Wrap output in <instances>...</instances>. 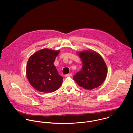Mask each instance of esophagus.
<instances>
[{
    "instance_id": "34e87169",
    "label": "esophagus",
    "mask_w": 133,
    "mask_h": 133,
    "mask_svg": "<svg viewBox=\"0 0 133 133\" xmlns=\"http://www.w3.org/2000/svg\"><path fill=\"white\" fill-rule=\"evenodd\" d=\"M73 75V74H72V73H70V74H66V75H65V77H71V76H72Z\"/></svg>"
}]
</instances>
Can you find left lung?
Here are the masks:
<instances>
[{
  "label": "left lung",
  "mask_w": 133,
  "mask_h": 133,
  "mask_svg": "<svg viewBox=\"0 0 133 133\" xmlns=\"http://www.w3.org/2000/svg\"><path fill=\"white\" fill-rule=\"evenodd\" d=\"M82 68L73 77V79L81 87L86 90H93L101 85L108 74L107 66L103 59L94 51L79 52Z\"/></svg>",
  "instance_id": "1"
}]
</instances>
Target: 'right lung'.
<instances>
[{
	"instance_id": "add662e5",
	"label": "right lung",
	"mask_w": 133,
	"mask_h": 133,
	"mask_svg": "<svg viewBox=\"0 0 133 133\" xmlns=\"http://www.w3.org/2000/svg\"><path fill=\"white\" fill-rule=\"evenodd\" d=\"M60 50L43 49L28 59L26 74L31 85L37 91L52 93L61 85L63 78L58 72L54 62Z\"/></svg>"
}]
</instances>
